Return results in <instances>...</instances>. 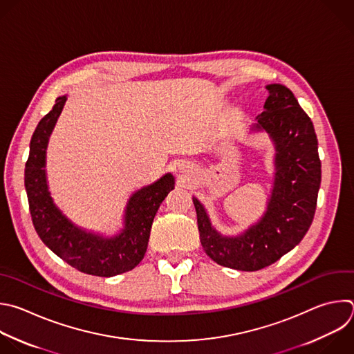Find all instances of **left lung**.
Masks as SVG:
<instances>
[{
    "mask_svg": "<svg viewBox=\"0 0 354 354\" xmlns=\"http://www.w3.org/2000/svg\"><path fill=\"white\" fill-rule=\"evenodd\" d=\"M264 112L252 131H266L275 145V178L267 211L239 236H222L203 204L193 197L200 242L216 264L239 271H259L297 246L317 207L321 161L314 125L283 84H268Z\"/></svg>",
    "mask_w": 354,
    "mask_h": 354,
    "instance_id": "left-lung-1",
    "label": "left lung"
}]
</instances>
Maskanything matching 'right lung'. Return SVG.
Wrapping results in <instances>:
<instances>
[{
	"mask_svg": "<svg viewBox=\"0 0 354 354\" xmlns=\"http://www.w3.org/2000/svg\"><path fill=\"white\" fill-rule=\"evenodd\" d=\"M66 95L58 97L41 118L32 140L25 168V187L35 229L43 243L77 271L94 277H113L133 270L145 257L154 216L174 189L172 174L132 194L125 209V227L112 238L86 232L73 225L54 204L46 178L48 138L64 108Z\"/></svg>",
	"mask_w": 354,
	"mask_h": 354,
	"instance_id": "add662e5",
	"label": "right lung"
}]
</instances>
